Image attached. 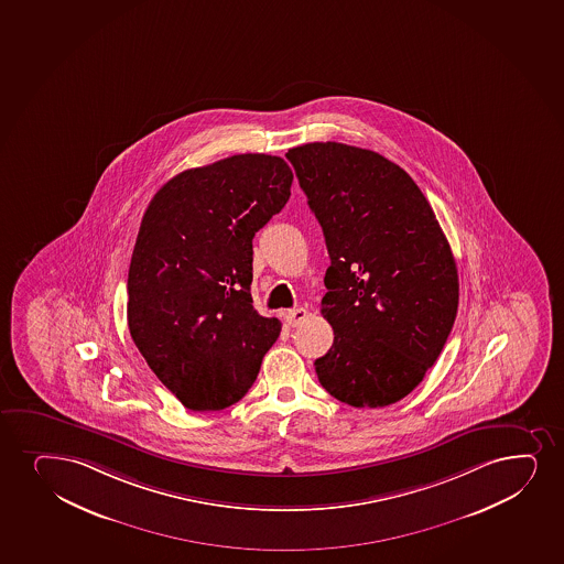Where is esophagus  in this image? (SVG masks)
<instances>
[{
  "label": "esophagus",
  "instance_id": "obj_1",
  "mask_svg": "<svg viewBox=\"0 0 564 564\" xmlns=\"http://www.w3.org/2000/svg\"><path fill=\"white\" fill-rule=\"evenodd\" d=\"M305 317H307V312H305L304 307H296V310H291V312L286 313V323L291 326H300L304 323Z\"/></svg>",
  "mask_w": 564,
  "mask_h": 564
}]
</instances>
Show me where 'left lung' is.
<instances>
[{"label":"left lung","mask_w":564,"mask_h":564,"mask_svg":"<svg viewBox=\"0 0 564 564\" xmlns=\"http://www.w3.org/2000/svg\"><path fill=\"white\" fill-rule=\"evenodd\" d=\"M286 159L330 254L321 313L334 344L315 360L318 381L352 408L394 404L423 381L457 317L447 238L415 181L381 154L317 141Z\"/></svg>","instance_id":"left-lung-1"}]
</instances>
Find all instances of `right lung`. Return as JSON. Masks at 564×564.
<instances>
[{
	"label": "right lung",
	"mask_w": 564,
	"mask_h": 564,
	"mask_svg": "<svg viewBox=\"0 0 564 564\" xmlns=\"http://www.w3.org/2000/svg\"><path fill=\"white\" fill-rule=\"evenodd\" d=\"M272 154H234L175 175L141 220L128 272V328L181 404L225 410L246 397L278 318L252 307V238L291 196Z\"/></svg>",
	"instance_id": "right-lung-1"
}]
</instances>
